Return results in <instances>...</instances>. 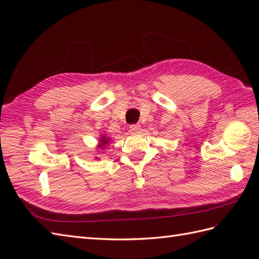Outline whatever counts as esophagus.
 Masks as SVG:
<instances>
[{
	"instance_id": "34e87169",
	"label": "esophagus",
	"mask_w": 259,
	"mask_h": 259,
	"mask_svg": "<svg viewBox=\"0 0 259 259\" xmlns=\"http://www.w3.org/2000/svg\"><path fill=\"white\" fill-rule=\"evenodd\" d=\"M140 130V125L139 124H131L129 127V131L132 132V134H136V132H139Z\"/></svg>"
}]
</instances>
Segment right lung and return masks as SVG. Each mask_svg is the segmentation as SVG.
<instances>
[{
    "label": "right lung",
    "mask_w": 259,
    "mask_h": 259,
    "mask_svg": "<svg viewBox=\"0 0 259 259\" xmlns=\"http://www.w3.org/2000/svg\"><path fill=\"white\" fill-rule=\"evenodd\" d=\"M100 146H99V149H101V148H105V146L106 144L108 143V140H107V138H105V137H102L101 138V140H100Z\"/></svg>",
    "instance_id": "right-lung-1"
}]
</instances>
